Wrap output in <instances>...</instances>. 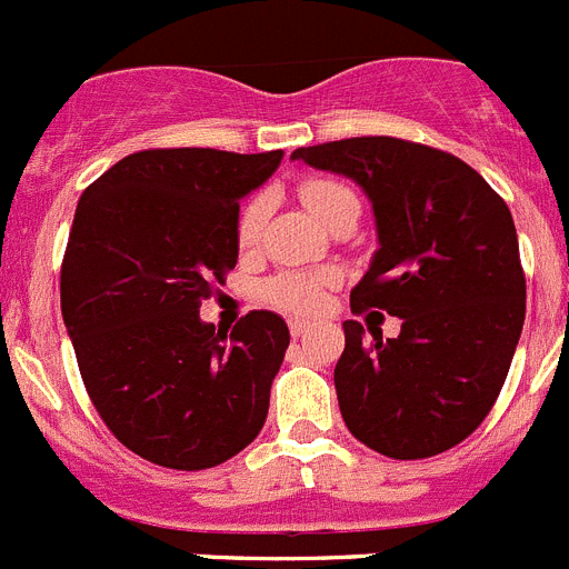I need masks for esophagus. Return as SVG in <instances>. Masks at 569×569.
Instances as JSON below:
<instances>
[{
  "label": "esophagus",
  "instance_id": "1",
  "mask_svg": "<svg viewBox=\"0 0 569 569\" xmlns=\"http://www.w3.org/2000/svg\"><path fill=\"white\" fill-rule=\"evenodd\" d=\"M309 329H311V322H309V320H291V322H289L291 337H303Z\"/></svg>",
  "mask_w": 569,
  "mask_h": 569
}]
</instances>
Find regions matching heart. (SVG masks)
Wrapping results in <instances>:
<instances>
[{"label":"heart","mask_w":569,"mask_h":569,"mask_svg":"<svg viewBox=\"0 0 569 569\" xmlns=\"http://www.w3.org/2000/svg\"><path fill=\"white\" fill-rule=\"evenodd\" d=\"M348 192H351V189H346L337 181H326V178H311V181H303V187H300V198H303L306 209L315 214L317 221H322L326 212L331 209V203H335L337 198L348 196ZM266 209H269L266 196L249 198V201L243 203V209H240L234 234H238V243L243 249L258 243L266 223ZM329 283V274H274L272 280H266L263 283V300L269 306H274V309L289 311V315H315L322 306V300H326Z\"/></svg>","instance_id":"obj_1"}]
</instances>
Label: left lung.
I'll list each match as a JSON object with an SVG mask.
<instances>
[{"instance_id":"1","label":"left lung","mask_w":569,"mask_h":569,"mask_svg":"<svg viewBox=\"0 0 569 569\" xmlns=\"http://www.w3.org/2000/svg\"><path fill=\"white\" fill-rule=\"evenodd\" d=\"M291 158L360 183L380 249L351 311L402 320L393 340L342 322L335 388L348 431L382 457H437L488 417L525 326L508 203L457 156L402 138H342Z\"/></svg>"}]
</instances>
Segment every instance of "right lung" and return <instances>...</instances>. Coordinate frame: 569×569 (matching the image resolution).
I'll return each mask as SVG.
<instances>
[{"mask_svg":"<svg viewBox=\"0 0 569 569\" xmlns=\"http://www.w3.org/2000/svg\"><path fill=\"white\" fill-rule=\"evenodd\" d=\"M283 150H141L84 189L61 260V317L112 437L147 462L203 470L260 433L289 329L249 311L227 331L201 300L238 263L240 198Z\"/></svg>","mask_w":569,"mask_h":569,"instance_id":"obj_1","label":"right lung"}]
</instances>
